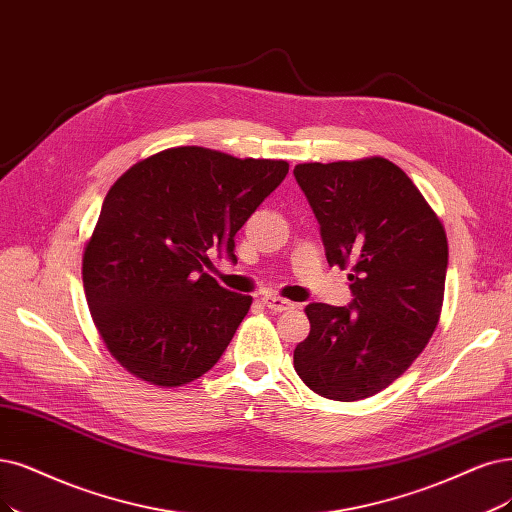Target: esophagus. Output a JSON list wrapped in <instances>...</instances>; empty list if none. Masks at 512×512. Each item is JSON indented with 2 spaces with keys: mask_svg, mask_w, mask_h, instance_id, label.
<instances>
[{
  "mask_svg": "<svg viewBox=\"0 0 512 512\" xmlns=\"http://www.w3.org/2000/svg\"><path fill=\"white\" fill-rule=\"evenodd\" d=\"M263 304H266V308H270L274 312H287V310L295 308V304H291V301L282 299V297H276V295H266V297H263Z\"/></svg>",
  "mask_w": 512,
  "mask_h": 512,
  "instance_id": "obj_1",
  "label": "esophagus"
}]
</instances>
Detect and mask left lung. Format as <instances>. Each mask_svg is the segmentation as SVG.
Wrapping results in <instances>:
<instances>
[{
	"instance_id": "obj_1",
	"label": "left lung",
	"mask_w": 512,
	"mask_h": 512,
	"mask_svg": "<svg viewBox=\"0 0 512 512\" xmlns=\"http://www.w3.org/2000/svg\"><path fill=\"white\" fill-rule=\"evenodd\" d=\"M293 175L329 266L350 268L352 291L348 306H306L310 335L293 365L325 399L361 401L401 377L437 329L447 236L420 189L384 158L297 164Z\"/></svg>"
}]
</instances>
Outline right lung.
Masks as SVG:
<instances>
[{
	"label": "right lung",
	"instance_id": "obj_1",
	"mask_svg": "<svg viewBox=\"0 0 512 512\" xmlns=\"http://www.w3.org/2000/svg\"><path fill=\"white\" fill-rule=\"evenodd\" d=\"M287 173L285 160L175 147L111 185L82 276L94 325L122 367L164 388L215 367L253 297L204 272L208 251L236 261V232Z\"/></svg>",
	"mask_w": 512,
	"mask_h": 512
}]
</instances>
